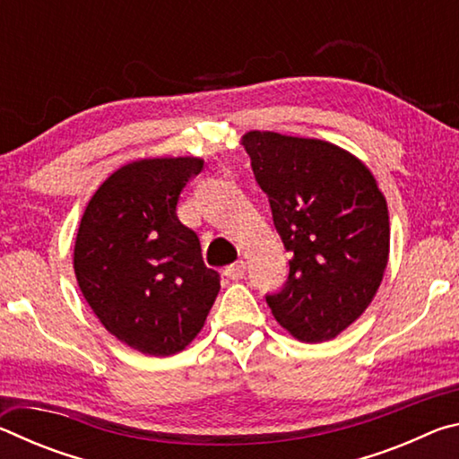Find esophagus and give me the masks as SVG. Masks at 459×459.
Listing matches in <instances>:
<instances>
[{
  "mask_svg": "<svg viewBox=\"0 0 459 459\" xmlns=\"http://www.w3.org/2000/svg\"><path fill=\"white\" fill-rule=\"evenodd\" d=\"M245 271H247L245 261H237V263H232V265L224 269V275L232 279V281H238V279L245 277Z\"/></svg>",
  "mask_w": 459,
  "mask_h": 459,
  "instance_id": "34e87169",
  "label": "esophagus"
}]
</instances>
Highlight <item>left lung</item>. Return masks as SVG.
Here are the masks:
<instances>
[{"instance_id":"1","label":"left lung","mask_w":459,"mask_h":459,"mask_svg":"<svg viewBox=\"0 0 459 459\" xmlns=\"http://www.w3.org/2000/svg\"><path fill=\"white\" fill-rule=\"evenodd\" d=\"M243 145L291 253L275 320L301 342L338 336L375 298L388 261V211L370 169L320 139L248 131Z\"/></svg>"}]
</instances>
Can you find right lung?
<instances>
[{"label": "right lung", "instance_id": "obj_1", "mask_svg": "<svg viewBox=\"0 0 459 459\" xmlns=\"http://www.w3.org/2000/svg\"><path fill=\"white\" fill-rule=\"evenodd\" d=\"M202 166L198 158L134 161L100 184L82 214L76 281L100 324L143 354L184 351L221 290L198 235L176 214Z\"/></svg>", "mask_w": 459, "mask_h": 459}]
</instances>
